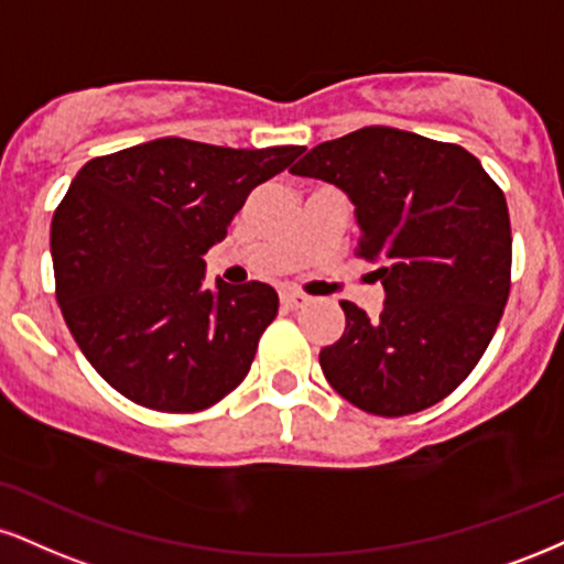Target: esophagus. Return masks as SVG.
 I'll use <instances>...</instances> for the list:
<instances>
[{
  "instance_id": "1",
  "label": "esophagus",
  "mask_w": 564,
  "mask_h": 564,
  "mask_svg": "<svg viewBox=\"0 0 564 564\" xmlns=\"http://www.w3.org/2000/svg\"><path fill=\"white\" fill-rule=\"evenodd\" d=\"M281 302L286 304V307H302V304L310 302V296H304V294H300V291H294V289H283L281 291Z\"/></svg>"
}]
</instances>
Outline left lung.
<instances>
[{"label":"left lung","instance_id":"left-lung-1","mask_svg":"<svg viewBox=\"0 0 564 564\" xmlns=\"http://www.w3.org/2000/svg\"><path fill=\"white\" fill-rule=\"evenodd\" d=\"M355 205L362 260L378 264V317L341 302L347 328L321 349L328 383L372 415L441 402L484 357L510 296L512 234L501 188L457 144L370 126L291 167Z\"/></svg>","mask_w":564,"mask_h":564}]
</instances>
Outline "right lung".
I'll return each mask as SVG.
<instances>
[{"instance_id":"right-lung-1","label":"right lung","mask_w":564,"mask_h":564,"mask_svg":"<svg viewBox=\"0 0 564 564\" xmlns=\"http://www.w3.org/2000/svg\"><path fill=\"white\" fill-rule=\"evenodd\" d=\"M302 152L154 139L80 167L52 217L54 281L67 328L115 391L196 412L247 378L278 294L220 278L209 289L205 254Z\"/></svg>"}]
</instances>
